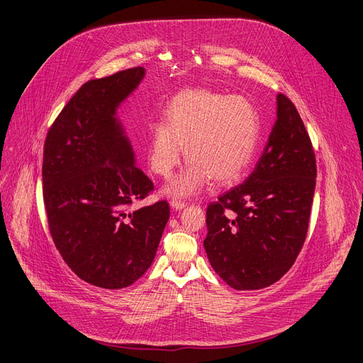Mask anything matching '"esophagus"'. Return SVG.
Instances as JSON below:
<instances>
[{"label":"esophagus","instance_id":"34e87169","mask_svg":"<svg viewBox=\"0 0 363 363\" xmlns=\"http://www.w3.org/2000/svg\"><path fill=\"white\" fill-rule=\"evenodd\" d=\"M185 206H186V204H185L184 201H181V200H177V199H172V200H171V207H172L174 210H182Z\"/></svg>","mask_w":363,"mask_h":363}]
</instances>
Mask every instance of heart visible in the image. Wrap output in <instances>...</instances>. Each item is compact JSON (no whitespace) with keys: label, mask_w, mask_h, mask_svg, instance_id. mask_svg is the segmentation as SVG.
Returning <instances> with one entry per match:
<instances>
[{"label":"heart","mask_w":363,"mask_h":363,"mask_svg":"<svg viewBox=\"0 0 363 363\" xmlns=\"http://www.w3.org/2000/svg\"><path fill=\"white\" fill-rule=\"evenodd\" d=\"M260 128V116L245 96L203 88L182 91L163 111V123L149 125V167L169 178L184 147L189 163L171 184V192L189 195L210 179L230 184L250 164Z\"/></svg>","instance_id":"b5f03b06"}]
</instances>
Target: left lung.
<instances>
[{"label":"left lung","mask_w":363,"mask_h":363,"mask_svg":"<svg viewBox=\"0 0 363 363\" xmlns=\"http://www.w3.org/2000/svg\"><path fill=\"white\" fill-rule=\"evenodd\" d=\"M277 103V121L253 172L207 207L208 260L227 285L240 291L279 281L308 232L315 155L294 103L284 94Z\"/></svg>","instance_id":"8db88e82"}]
</instances>
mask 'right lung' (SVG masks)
I'll return each mask as SVG.
<instances>
[{
  "instance_id": "add662e5",
  "label": "right lung",
  "mask_w": 363,
  "mask_h": 363,
  "mask_svg": "<svg viewBox=\"0 0 363 363\" xmlns=\"http://www.w3.org/2000/svg\"><path fill=\"white\" fill-rule=\"evenodd\" d=\"M145 77L142 67L85 82L50 125L43 149L49 232L85 282L120 289L152 265L169 204L133 208L153 191L114 113Z\"/></svg>"
}]
</instances>
